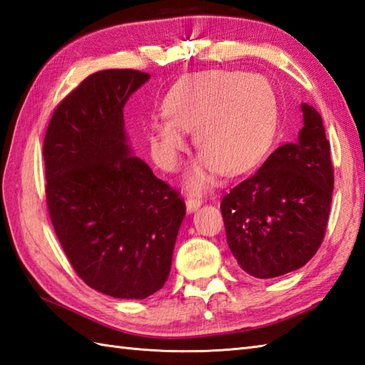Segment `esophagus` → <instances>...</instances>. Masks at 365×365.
I'll list each match as a JSON object with an SVG mask.
<instances>
[{
    "label": "esophagus",
    "mask_w": 365,
    "mask_h": 365,
    "mask_svg": "<svg viewBox=\"0 0 365 365\" xmlns=\"http://www.w3.org/2000/svg\"><path fill=\"white\" fill-rule=\"evenodd\" d=\"M200 205H202V199L195 197V196H188L187 197V210H188V213H192Z\"/></svg>",
    "instance_id": "1"
}]
</instances>
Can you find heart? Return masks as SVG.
Returning a JSON list of instances; mask_svg holds the SVG:
<instances>
[{
  "mask_svg": "<svg viewBox=\"0 0 365 365\" xmlns=\"http://www.w3.org/2000/svg\"><path fill=\"white\" fill-rule=\"evenodd\" d=\"M166 119L149 123L155 161L174 170L187 147L185 131L202 152L188 185L202 190L213 175H237L252 168L274 136V97L268 83L255 75L213 71L175 83L163 100Z\"/></svg>",
  "mask_w": 365,
  "mask_h": 365,
  "instance_id": "1",
  "label": "heart"
}]
</instances>
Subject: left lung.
I'll return each instance as SVG.
<instances>
[{
    "label": "left lung",
    "instance_id": "1",
    "mask_svg": "<svg viewBox=\"0 0 365 365\" xmlns=\"http://www.w3.org/2000/svg\"><path fill=\"white\" fill-rule=\"evenodd\" d=\"M301 110L298 141L279 145L221 200L227 245L254 277H277L306 265L327 232L334 188L329 141L319 111L307 103Z\"/></svg>",
    "mask_w": 365,
    "mask_h": 365
}]
</instances>
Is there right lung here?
Segmentation results:
<instances>
[{"label": "right lung", "mask_w": 365, "mask_h": 365, "mask_svg": "<svg viewBox=\"0 0 365 365\" xmlns=\"http://www.w3.org/2000/svg\"><path fill=\"white\" fill-rule=\"evenodd\" d=\"M149 78L131 68L89 75L56 106L43 139L46 207L59 243L91 289L122 299L165 285L187 212L127 144L123 106Z\"/></svg>", "instance_id": "1"}]
</instances>
